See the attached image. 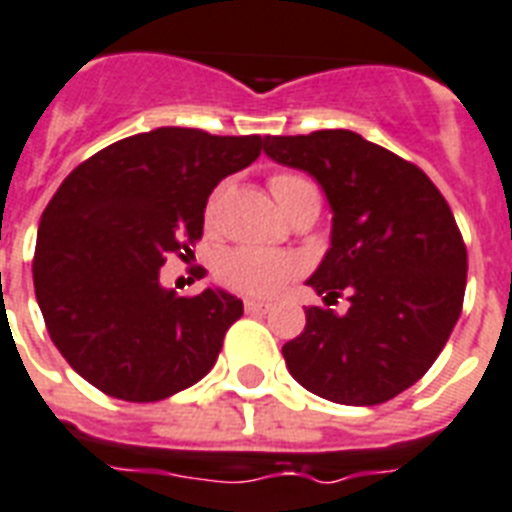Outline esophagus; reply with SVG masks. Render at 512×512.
I'll return each mask as SVG.
<instances>
[{
	"mask_svg": "<svg viewBox=\"0 0 512 512\" xmlns=\"http://www.w3.org/2000/svg\"><path fill=\"white\" fill-rule=\"evenodd\" d=\"M244 307H247V313H255V315H263L268 313L270 302H263V299H244Z\"/></svg>",
	"mask_w": 512,
	"mask_h": 512,
	"instance_id": "obj_1",
	"label": "esophagus"
}]
</instances>
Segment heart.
<instances>
[{"label": "heart", "instance_id": "obj_1", "mask_svg": "<svg viewBox=\"0 0 512 512\" xmlns=\"http://www.w3.org/2000/svg\"><path fill=\"white\" fill-rule=\"evenodd\" d=\"M270 191H273V197H276L278 207L284 213H289L302 199H318V189H315L313 181H307L305 176H297V173H276V176L270 178ZM220 194L223 191L218 189L213 199H210V207H207L210 218L218 210ZM297 270V257L286 255V252H268V249L255 247L228 249L226 255H220L218 260L220 281L236 289V292L255 294V297L276 294Z\"/></svg>", "mask_w": 512, "mask_h": 512}]
</instances>
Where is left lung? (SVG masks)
<instances>
[{"instance_id": "1", "label": "left lung", "mask_w": 512, "mask_h": 512, "mask_svg": "<svg viewBox=\"0 0 512 512\" xmlns=\"http://www.w3.org/2000/svg\"><path fill=\"white\" fill-rule=\"evenodd\" d=\"M265 155L315 178L331 207V244L305 284L326 307L284 344L289 373L339 405H378L429 371L460 318L463 236L431 178L355 131L265 136ZM348 292L339 316L330 299Z\"/></svg>"}]
</instances>
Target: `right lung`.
Masks as SVG:
<instances>
[{
	"label": "right lung",
	"instance_id": "add662e5",
	"mask_svg": "<svg viewBox=\"0 0 512 512\" xmlns=\"http://www.w3.org/2000/svg\"><path fill=\"white\" fill-rule=\"evenodd\" d=\"M260 136L165 126L120 139L60 184L41 215L33 289L54 347L99 392L157 402L207 376L242 299L178 297L165 257L197 242L207 197L260 157Z\"/></svg>",
	"mask_w": 512,
	"mask_h": 512
}]
</instances>
